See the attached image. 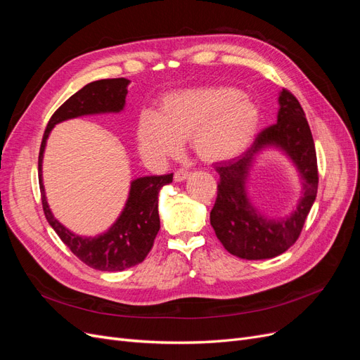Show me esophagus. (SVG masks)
Returning a JSON list of instances; mask_svg holds the SVG:
<instances>
[{"mask_svg":"<svg viewBox=\"0 0 360 360\" xmlns=\"http://www.w3.org/2000/svg\"><path fill=\"white\" fill-rule=\"evenodd\" d=\"M189 177V172L188 171H183V169H180V171H177L176 174H174V181H177V183H180V181H184Z\"/></svg>","mask_w":360,"mask_h":360,"instance_id":"obj_1","label":"esophagus"}]
</instances>
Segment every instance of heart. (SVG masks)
<instances>
[{
    "mask_svg": "<svg viewBox=\"0 0 360 360\" xmlns=\"http://www.w3.org/2000/svg\"><path fill=\"white\" fill-rule=\"evenodd\" d=\"M257 102L234 86H197L167 93L158 112L143 111L135 127L136 150L148 167L159 169L179 155L188 139L193 155L205 163L240 156L258 132Z\"/></svg>",
    "mask_w": 360,
    "mask_h": 360,
    "instance_id": "1",
    "label": "heart"
}]
</instances>
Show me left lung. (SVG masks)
Segmentation results:
<instances>
[{
  "mask_svg": "<svg viewBox=\"0 0 360 360\" xmlns=\"http://www.w3.org/2000/svg\"><path fill=\"white\" fill-rule=\"evenodd\" d=\"M278 105L276 123L264 129L243 155L216 167L221 179L210 224L228 252L243 259H269L284 254L297 240L317 197V155L307 117L287 90L279 91ZM269 149L279 150L293 163L302 184L295 209L279 218L261 214L247 192L250 169Z\"/></svg>",
  "mask_w": 360,
  "mask_h": 360,
  "instance_id": "8db88e82",
  "label": "left lung"
}]
</instances>
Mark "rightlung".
Listing matches in <instances>:
<instances>
[{
    "label": "right lung",
    "mask_w": 360,
    "mask_h": 360,
    "mask_svg": "<svg viewBox=\"0 0 360 360\" xmlns=\"http://www.w3.org/2000/svg\"><path fill=\"white\" fill-rule=\"evenodd\" d=\"M129 84L130 81L126 78H115L94 81L82 86L51 117L39 155L41 204L49 225L82 263L102 271H122L136 266L147 257L160 228L158 212L159 192L165 184L172 181V174L146 176L132 180L126 204L115 222L101 234L79 236L64 226L51 212L43 186L41 163L46 141L56 124L84 115L122 112L126 106Z\"/></svg>",
    "instance_id": "right-lung-1"
}]
</instances>
